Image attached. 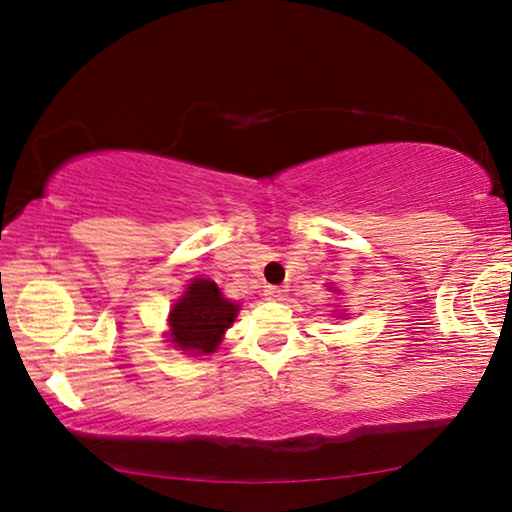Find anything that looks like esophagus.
I'll use <instances>...</instances> for the list:
<instances>
[{"instance_id":"34e87169","label":"esophagus","mask_w":512,"mask_h":512,"mask_svg":"<svg viewBox=\"0 0 512 512\" xmlns=\"http://www.w3.org/2000/svg\"><path fill=\"white\" fill-rule=\"evenodd\" d=\"M264 296L268 300H282V289L280 287H266L264 289Z\"/></svg>"}]
</instances>
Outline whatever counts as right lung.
<instances>
[{
  "mask_svg": "<svg viewBox=\"0 0 512 512\" xmlns=\"http://www.w3.org/2000/svg\"><path fill=\"white\" fill-rule=\"evenodd\" d=\"M237 305L228 302L210 280H194L169 314L173 343L189 354H210L221 343L225 329L237 316Z\"/></svg>",
  "mask_w": 512,
  "mask_h": 512,
  "instance_id": "add662e5",
  "label": "right lung"
}]
</instances>
